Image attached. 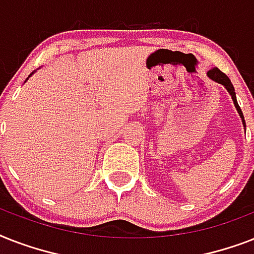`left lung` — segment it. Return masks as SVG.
Wrapping results in <instances>:
<instances>
[{
  "label": "left lung",
  "instance_id": "obj_1",
  "mask_svg": "<svg viewBox=\"0 0 254 254\" xmlns=\"http://www.w3.org/2000/svg\"><path fill=\"white\" fill-rule=\"evenodd\" d=\"M207 76L211 79V80L216 81V83H219V84L224 85V88L228 91V93L231 96H232V100H233V104H235V107H236L237 112H239V115H240L241 117V121H243V125H244L245 127V120H244V115H243V112H241L240 107H239V104H237V100H236V93H235V88H233L232 83H231V80H229V77L225 75L224 72H221L220 69L219 68H212L209 69L208 72H207Z\"/></svg>",
  "mask_w": 254,
  "mask_h": 254
}]
</instances>
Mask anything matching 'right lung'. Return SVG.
Instances as JSON below:
<instances>
[{"label": "right lung", "instance_id": "right-lung-1", "mask_svg": "<svg viewBox=\"0 0 254 254\" xmlns=\"http://www.w3.org/2000/svg\"><path fill=\"white\" fill-rule=\"evenodd\" d=\"M30 76H31V75H30ZM30 76H29V77H30ZM29 77H27V79H29Z\"/></svg>", "mask_w": 254, "mask_h": 254}]
</instances>
